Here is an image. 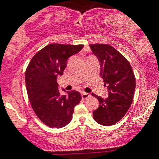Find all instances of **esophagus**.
Wrapping results in <instances>:
<instances>
[{
  "instance_id": "1",
  "label": "esophagus",
  "mask_w": 159,
  "mask_h": 159,
  "mask_svg": "<svg viewBox=\"0 0 159 159\" xmlns=\"http://www.w3.org/2000/svg\"><path fill=\"white\" fill-rule=\"evenodd\" d=\"M89 97H90V95L89 94V93H81V98H82L83 100H86V99H88Z\"/></svg>"
}]
</instances>
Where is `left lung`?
I'll list each match as a JSON object with an SVG mask.
<instances>
[{
	"mask_svg": "<svg viewBox=\"0 0 159 159\" xmlns=\"http://www.w3.org/2000/svg\"><path fill=\"white\" fill-rule=\"evenodd\" d=\"M93 54L100 63V77L108 89V97L103 99L94 93L100 107L93 111L99 124L110 126L116 124L129 109L136 88V78L129 61L114 47L106 44H90Z\"/></svg>",
	"mask_w": 159,
	"mask_h": 159,
	"instance_id": "8db88e82",
	"label": "left lung"
}]
</instances>
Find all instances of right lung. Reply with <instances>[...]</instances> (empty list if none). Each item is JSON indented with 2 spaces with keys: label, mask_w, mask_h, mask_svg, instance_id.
<instances>
[{
  "label": "right lung",
  "mask_w": 159,
  "mask_h": 159,
  "mask_svg": "<svg viewBox=\"0 0 159 159\" xmlns=\"http://www.w3.org/2000/svg\"><path fill=\"white\" fill-rule=\"evenodd\" d=\"M83 44H50L36 53L30 62L26 74V91L31 107L38 118L51 128H62L72 120L79 92L72 90L60 95L57 78L63 74L70 56L79 52Z\"/></svg>",
  "instance_id": "right-lung-1"
}]
</instances>
